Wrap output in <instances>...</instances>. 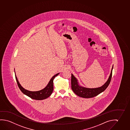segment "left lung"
<instances>
[{
	"mask_svg": "<svg viewBox=\"0 0 130 130\" xmlns=\"http://www.w3.org/2000/svg\"><path fill=\"white\" fill-rule=\"evenodd\" d=\"M113 67V66H112V68L111 69V73L109 76V78L107 81L105 83V84L101 87L94 89L86 88L79 86L78 85L77 79L73 74H71V82L72 90L77 95L84 98H91L99 95L100 93L105 90L109 85L111 80Z\"/></svg>",
	"mask_w": 130,
	"mask_h": 130,
	"instance_id": "8db88e82",
	"label": "left lung"
}]
</instances>
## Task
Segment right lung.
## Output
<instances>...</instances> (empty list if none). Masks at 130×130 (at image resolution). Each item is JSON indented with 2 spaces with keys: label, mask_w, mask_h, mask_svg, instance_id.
I'll return each mask as SVG.
<instances>
[{
  "label": "right lung",
  "mask_w": 130,
  "mask_h": 130,
  "mask_svg": "<svg viewBox=\"0 0 130 130\" xmlns=\"http://www.w3.org/2000/svg\"><path fill=\"white\" fill-rule=\"evenodd\" d=\"M59 74V73L55 74L54 76L52 77L51 80H50L49 82L47 85V86L45 87L44 89L38 91H30L25 89L23 88L19 84V81L18 80L16 76V74H15V78H16L17 84L19 86V88L20 89V90L22 91V93H23L25 95L30 97L32 99L40 100H43L47 98L52 94V93L53 90L54 79Z\"/></svg>",
  "instance_id": "obj_1"
}]
</instances>
